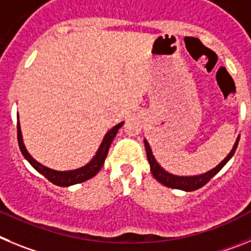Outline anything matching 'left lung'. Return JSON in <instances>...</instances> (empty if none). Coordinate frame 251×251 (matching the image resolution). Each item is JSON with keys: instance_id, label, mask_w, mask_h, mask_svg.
Masks as SVG:
<instances>
[{"instance_id": "1", "label": "left lung", "mask_w": 251, "mask_h": 251, "mask_svg": "<svg viewBox=\"0 0 251 251\" xmlns=\"http://www.w3.org/2000/svg\"><path fill=\"white\" fill-rule=\"evenodd\" d=\"M239 139L240 136H238L236 139L235 144L232 146L231 151L227 153V156L225 157L218 166H215L211 170L206 171L204 174H200V175H193V176H179V175H174V174L168 173V171L162 169L160 166L159 162L156 161L155 156H153L152 150H151L150 145H149L148 140H144V144H145V149H146V155H148V160L149 164H150V170L151 174L153 175V177L160 182V184L165 185V186L171 187V189H179V190H184V191H194L198 190L200 187L204 186L207 181H209L213 176H215L221 169L224 168L225 164L229 161L230 159L232 157V155L235 153L236 148H238L239 144Z\"/></svg>"}]
</instances>
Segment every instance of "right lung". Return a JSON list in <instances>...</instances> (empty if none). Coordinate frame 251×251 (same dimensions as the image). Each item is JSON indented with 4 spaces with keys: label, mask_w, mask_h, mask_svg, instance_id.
Listing matches in <instances>:
<instances>
[{
    "label": "right lung",
    "mask_w": 251,
    "mask_h": 251,
    "mask_svg": "<svg viewBox=\"0 0 251 251\" xmlns=\"http://www.w3.org/2000/svg\"><path fill=\"white\" fill-rule=\"evenodd\" d=\"M124 121L120 124L115 125L111 130H109L106 132V135L103 136L102 142L100 144V148L98 149L96 153L94 155L91 160L87 162L86 165H83L78 169H74V170H66V171H60V170H53V169H50L45 165L40 164L37 160L33 159L30 155V152L27 151L26 146L24 144V137H22L21 132V126H20V121H17V139H19V146L20 150H21L22 155L25 156V159L32 165V168L36 171H38L40 174L46 177L47 180L52 182V184L57 185V186H71V185L80 184V182L86 181V180L94 177L96 174L100 171V169L102 168L103 162H105L106 156H107V152H109L110 145H111L112 140L116 136L119 128L123 127Z\"/></svg>",
    "instance_id": "right-lung-1"
}]
</instances>
